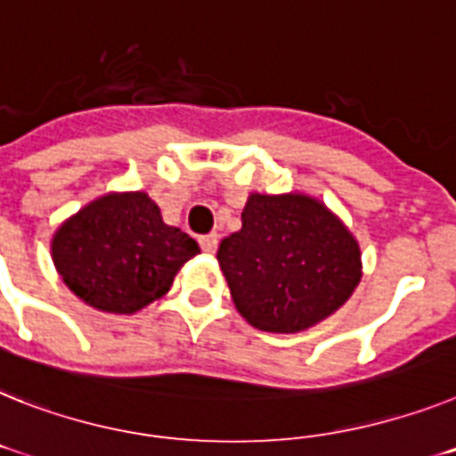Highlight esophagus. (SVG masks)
<instances>
[{
    "label": "esophagus",
    "mask_w": 456,
    "mask_h": 456,
    "mask_svg": "<svg viewBox=\"0 0 456 456\" xmlns=\"http://www.w3.org/2000/svg\"><path fill=\"white\" fill-rule=\"evenodd\" d=\"M217 243H220V236L217 234H206L199 239V246H201V250L208 252V255H213V252L217 250Z\"/></svg>",
    "instance_id": "obj_1"
}]
</instances>
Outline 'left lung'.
Returning <instances> with one entry per match:
<instances>
[{"label":"left lung","instance_id":"left-lung-1","mask_svg":"<svg viewBox=\"0 0 456 456\" xmlns=\"http://www.w3.org/2000/svg\"><path fill=\"white\" fill-rule=\"evenodd\" d=\"M240 220V232L220 243L217 262L252 327L297 334L350 299L362 278L359 246L320 201L252 194Z\"/></svg>","mask_w":456,"mask_h":456}]
</instances>
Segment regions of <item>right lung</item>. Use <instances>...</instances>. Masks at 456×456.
<instances>
[{
	"label": "right lung",
	"instance_id": "add662e5",
	"mask_svg": "<svg viewBox=\"0 0 456 456\" xmlns=\"http://www.w3.org/2000/svg\"><path fill=\"white\" fill-rule=\"evenodd\" d=\"M194 255L197 240L164 224L143 192L92 201L53 239V259L69 289L99 311L120 315L169 292L178 269Z\"/></svg>",
	"mask_w": 456,
	"mask_h": 456
}]
</instances>
